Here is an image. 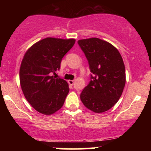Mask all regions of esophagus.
Instances as JSON below:
<instances>
[{"label": "esophagus", "instance_id": "1", "mask_svg": "<svg viewBox=\"0 0 151 151\" xmlns=\"http://www.w3.org/2000/svg\"><path fill=\"white\" fill-rule=\"evenodd\" d=\"M68 83L70 85H73L74 83V80H68Z\"/></svg>", "mask_w": 151, "mask_h": 151}]
</instances>
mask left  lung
<instances>
[{"mask_svg": "<svg viewBox=\"0 0 151 151\" xmlns=\"http://www.w3.org/2000/svg\"><path fill=\"white\" fill-rule=\"evenodd\" d=\"M89 62L90 82L80 94L81 101L95 113H103L120 99L126 84V70L119 50L97 37L78 40Z\"/></svg>", "mask_w": 151, "mask_h": 151, "instance_id": "obj_1", "label": "left lung"}]
</instances>
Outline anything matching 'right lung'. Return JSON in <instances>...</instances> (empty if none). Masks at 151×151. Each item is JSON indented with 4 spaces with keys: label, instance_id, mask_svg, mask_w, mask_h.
Listing matches in <instances>:
<instances>
[{
    "label": "right lung",
    "instance_id": "right-lung-1",
    "mask_svg": "<svg viewBox=\"0 0 151 151\" xmlns=\"http://www.w3.org/2000/svg\"><path fill=\"white\" fill-rule=\"evenodd\" d=\"M74 39L47 37L27 50L20 68V83L27 101L39 113L51 115L60 110L68 94L65 80L56 78L62 59Z\"/></svg>",
    "mask_w": 151,
    "mask_h": 151
}]
</instances>
